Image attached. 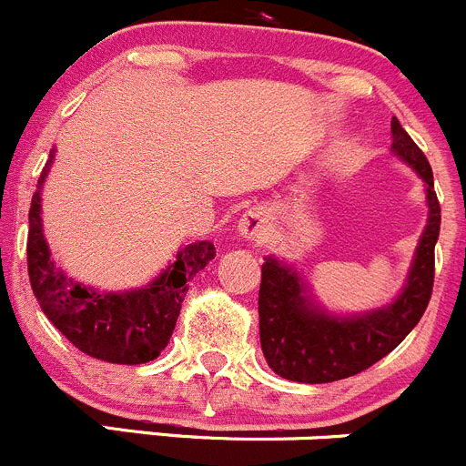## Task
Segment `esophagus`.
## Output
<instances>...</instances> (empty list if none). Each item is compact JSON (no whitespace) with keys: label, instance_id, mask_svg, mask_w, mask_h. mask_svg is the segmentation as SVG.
I'll return each mask as SVG.
<instances>
[{"label":"esophagus","instance_id":"1","mask_svg":"<svg viewBox=\"0 0 466 466\" xmlns=\"http://www.w3.org/2000/svg\"><path fill=\"white\" fill-rule=\"evenodd\" d=\"M238 232L248 238V241H261L268 232V216L261 207H252L238 220Z\"/></svg>","mask_w":466,"mask_h":466}]
</instances>
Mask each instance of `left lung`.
Returning <instances> with one entry per match:
<instances>
[{
	"label": "left lung",
	"instance_id": "8db88e82",
	"mask_svg": "<svg viewBox=\"0 0 466 466\" xmlns=\"http://www.w3.org/2000/svg\"><path fill=\"white\" fill-rule=\"evenodd\" d=\"M391 152L419 173L426 184L428 223L419 238L405 287L394 302L353 316L325 311L293 266L266 257L259 287L261 350L278 376L320 385L358 376L390 355L421 320L435 282V243L441 211L432 168L410 134L391 118Z\"/></svg>",
	"mask_w": 466,
	"mask_h": 466
}]
</instances>
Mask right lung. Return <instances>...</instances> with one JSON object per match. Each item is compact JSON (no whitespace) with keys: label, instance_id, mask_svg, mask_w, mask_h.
I'll return each instance as SVG.
<instances>
[{"label":"right lung","instance_id":"obj_1","mask_svg":"<svg viewBox=\"0 0 466 466\" xmlns=\"http://www.w3.org/2000/svg\"><path fill=\"white\" fill-rule=\"evenodd\" d=\"M52 161L54 150L40 173L29 209L26 264L35 300L54 328L81 353L111 364L152 362L168 346L188 282L216 257L214 243L198 241L182 248L159 278L132 291H97L75 282L49 259L52 252L43 237L40 188Z\"/></svg>","mask_w":466,"mask_h":466}]
</instances>
